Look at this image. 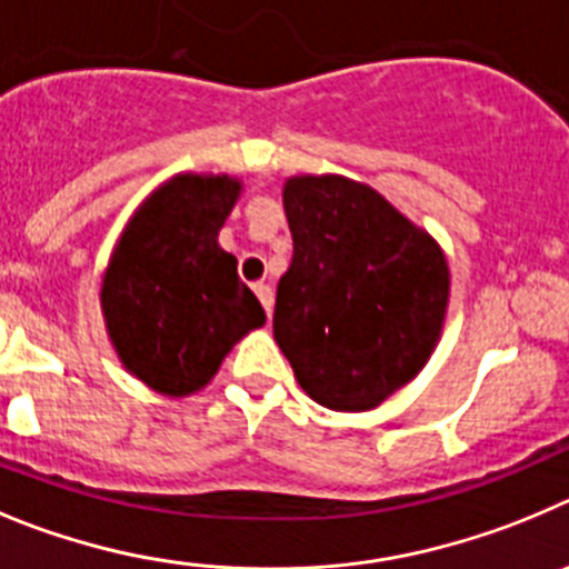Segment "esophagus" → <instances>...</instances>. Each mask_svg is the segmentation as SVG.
<instances>
[{
  "instance_id": "obj_1",
  "label": "esophagus",
  "mask_w": 569,
  "mask_h": 569,
  "mask_svg": "<svg viewBox=\"0 0 569 569\" xmlns=\"http://www.w3.org/2000/svg\"><path fill=\"white\" fill-rule=\"evenodd\" d=\"M254 295H258V300H260V303H263L266 315L272 317V306H274L272 286H269V283H254Z\"/></svg>"
}]
</instances>
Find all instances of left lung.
I'll use <instances>...</instances> for the list:
<instances>
[{"label":"left lung","mask_w":569,"mask_h":569,"mask_svg":"<svg viewBox=\"0 0 569 569\" xmlns=\"http://www.w3.org/2000/svg\"><path fill=\"white\" fill-rule=\"evenodd\" d=\"M295 254L278 283L274 340L315 402L371 411L431 360L450 272L442 247L368 183L291 176Z\"/></svg>","instance_id":"obj_1"}]
</instances>
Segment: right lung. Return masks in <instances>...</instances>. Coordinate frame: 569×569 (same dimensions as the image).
<instances>
[{"instance_id":"right-lung-1","label":"right lung","mask_w":569,"mask_h":569,"mask_svg":"<svg viewBox=\"0 0 569 569\" xmlns=\"http://www.w3.org/2000/svg\"><path fill=\"white\" fill-rule=\"evenodd\" d=\"M232 176L181 172L147 198L112 249L101 311L121 366L163 397L212 380L266 311L218 243L240 198Z\"/></svg>"}]
</instances>
